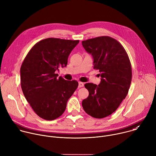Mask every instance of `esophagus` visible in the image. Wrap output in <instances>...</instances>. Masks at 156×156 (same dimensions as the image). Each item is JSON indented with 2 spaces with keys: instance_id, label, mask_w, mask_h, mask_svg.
Segmentation results:
<instances>
[{
  "instance_id": "obj_1",
  "label": "esophagus",
  "mask_w": 156,
  "mask_h": 156,
  "mask_svg": "<svg viewBox=\"0 0 156 156\" xmlns=\"http://www.w3.org/2000/svg\"><path fill=\"white\" fill-rule=\"evenodd\" d=\"M84 86V83L82 82H79L78 83V87H82Z\"/></svg>"
}]
</instances>
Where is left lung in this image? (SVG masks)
Here are the masks:
<instances>
[{
    "mask_svg": "<svg viewBox=\"0 0 156 156\" xmlns=\"http://www.w3.org/2000/svg\"><path fill=\"white\" fill-rule=\"evenodd\" d=\"M94 59V69L99 70L101 81L97 86L86 83L89 96L82 101L85 112L95 118L114 113L127 96L132 81L131 64L122 44L115 38L101 36L82 41Z\"/></svg>",
    "mask_w": 156,
    "mask_h": 156,
    "instance_id": "8db88e82",
    "label": "left lung"
}]
</instances>
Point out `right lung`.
I'll list each match as a JSON object with an SVG mask.
<instances>
[{
	"label": "right lung",
	"instance_id": "obj_1",
	"mask_svg": "<svg viewBox=\"0 0 156 156\" xmlns=\"http://www.w3.org/2000/svg\"><path fill=\"white\" fill-rule=\"evenodd\" d=\"M79 40L48 38L37 43L20 69L23 92L34 112L47 121L65 112L67 103L78 86L75 80L57 78L59 67L67 65L69 55Z\"/></svg>",
	"mask_w": 156,
	"mask_h": 156
}]
</instances>
